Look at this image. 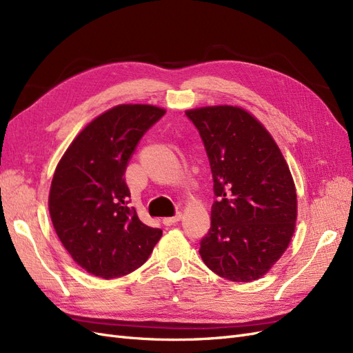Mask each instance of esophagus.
Masks as SVG:
<instances>
[{
	"mask_svg": "<svg viewBox=\"0 0 353 353\" xmlns=\"http://www.w3.org/2000/svg\"><path fill=\"white\" fill-rule=\"evenodd\" d=\"M181 218H183V213L178 212L175 216H168V218H165V219H163V223H165V225L170 227V225H174V223H176Z\"/></svg>",
	"mask_w": 353,
	"mask_h": 353,
	"instance_id": "esophagus-1",
	"label": "esophagus"
}]
</instances>
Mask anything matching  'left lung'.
<instances>
[{
    "label": "left lung",
    "mask_w": 353,
    "mask_h": 353,
    "mask_svg": "<svg viewBox=\"0 0 353 353\" xmlns=\"http://www.w3.org/2000/svg\"><path fill=\"white\" fill-rule=\"evenodd\" d=\"M209 157L210 230L200 256L222 279L254 281L287 250L296 228L297 196L290 169L268 130L239 105L185 112Z\"/></svg>",
    "instance_id": "left-lung-1"
}]
</instances>
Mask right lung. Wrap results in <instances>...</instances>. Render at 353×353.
<instances>
[{"label":"right lung","instance_id":"add662e5","mask_svg":"<svg viewBox=\"0 0 353 353\" xmlns=\"http://www.w3.org/2000/svg\"><path fill=\"white\" fill-rule=\"evenodd\" d=\"M166 113L152 104H119L74 137L52 175L48 209L72 259L88 274L117 279L147 261L162 230L145 225L125 183L128 160L144 132Z\"/></svg>","mask_w":353,"mask_h":353}]
</instances>
